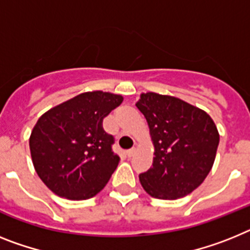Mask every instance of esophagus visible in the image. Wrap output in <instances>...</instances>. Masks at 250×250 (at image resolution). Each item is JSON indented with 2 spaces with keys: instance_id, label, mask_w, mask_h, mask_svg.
I'll return each instance as SVG.
<instances>
[{
  "instance_id": "34e87169",
  "label": "esophagus",
  "mask_w": 250,
  "mask_h": 250,
  "mask_svg": "<svg viewBox=\"0 0 250 250\" xmlns=\"http://www.w3.org/2000/svg\"><path fill=\"white\" fill-rule=\"evenodd\" d=\"M135 154H136V148L135 147H132V148H129V150H127V155H128L129 157L133 156Z\"/></svg>"
}]
</instances>
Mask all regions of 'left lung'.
<instances>
[{"label":"left lung","instance_id":"obj_1","mask_svg":"<svg viewBox=\"0 0 250 250\" xmlns=\"http://www.w3.org/2000/svg\"><path fill=\"white\" fill-rule=\"evenodd\" d=\"M136 106L147 121L154 161L140 182L151 197L177 200L192 193L212 169L220 135L205 110L175 96L146 93Z\"/></svg>","mask_w":250,"mask_h":250}]
</instances>
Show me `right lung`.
<instances>
[{
  "label": "right lung",
  "instance_id": "right-lung-1",
  "mask_svg": "<svg viewBox=\"0 0 250 250\" xmlns=\"http://www.w3.org/2000/svg\"><path fill=\"white\" fill-rule=\"evenodd\" d=\"M123 96L87 91L58 104L38 119L29 138L33 165L57 196L81 201L96 196L118 167L114 138L103 119Z\"/></svg>",
  "mask_w": 250,
  "mask_h": 250
}]
</instances>
